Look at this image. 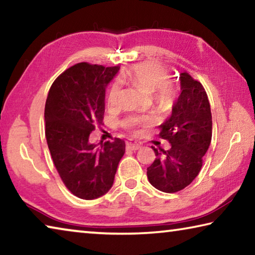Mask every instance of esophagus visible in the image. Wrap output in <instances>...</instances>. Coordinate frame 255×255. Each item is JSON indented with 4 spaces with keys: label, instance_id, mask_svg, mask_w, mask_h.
<instances>
[{
    "label": "esophagus",
    "instance_id": "esophagus-1",
    "mask_svg": "<svg viewBox=\"0 0 255 255\" xmlns=\"http://www.w3.org/2000/svg\"><path fill=\"white\" fill-rule=\"evenodd\" d=\"M126 146H127V148L130 149V150H137V149L140 148V144L136 143V141H128Z\"/></svg>",
    "mask_w": 255,
    "mask_h": 255
}]
</instances>
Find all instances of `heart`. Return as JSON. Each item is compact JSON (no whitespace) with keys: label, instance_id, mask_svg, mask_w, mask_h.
I'll return each instance as SVG.
<instances>
[{"label":"heart","instance_id":"b5f03b06","mask_svg":"<svg viewBox=\"0 0 255 255\" xmlns=\"http://www.w3.org/2000/svg\"><path fill=\"white\" fill-rule=\"evenodd\" d=\"M120 81H130L131 83L139 86L146 92H154L158 101L166 102L172 97V89L166 84L169 73L163 66L155 63H141L132 66L130 70L120 75ZM120 93L118 82L110 86L107 96V105L109 108L117 106ZM133 123H148V118L135 119Z\"/></svg>","mask_w":255,"mask_h":255}]
</instances>
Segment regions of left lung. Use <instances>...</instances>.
I'll return each mask as SVG.
<instances>
[{"label": "left lung", "instance_id": "1", "mask_svg": "<svg viewBox=\"0 0 255 255\" xmlns=\"http://www.w3.org/2000/svg\"><path fill=\"white\" fill-rule=\"evenodd\" d=\"M180 96L172 114L159 128V137L171 148L152 147L156 158L147 167L149 183L159 191H180L199 174L202 157L210 145L213 120L204 86L187 72L180 74Z\"/></svg>", "mask_w": 255, "mask_h": 255}]
</instances>
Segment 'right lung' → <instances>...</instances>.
<instances>
[{
    "mask_svg": "<svg viewBox=\"0 0 255 255\" xmlns=\"http://www.w3.org/2000/svg\"><path fill=\"white\" fill-rule=\"evenodd\" d=\"M119 66L79 63L51 85L45 106L46 139L56 169L73 195L92 200L109 191L125 141L92 144L90 135L105 115L106 89Z\"/></svg>",
    "mask_w": 255,
    "mask_h": 255,
    "instance_id": "obj_1",
    "label": "right lung"
}]
</instances>
